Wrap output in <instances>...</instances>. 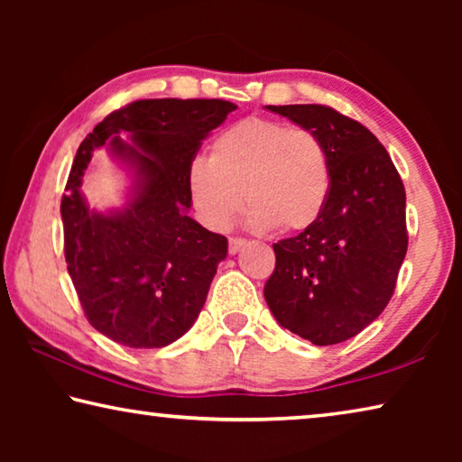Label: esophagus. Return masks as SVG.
<instances>
[{
	"mask_svg": "<svg viewBox=\"0 0 462 462\" xmlns=\"http://www.w3.org/2000/svg\"><path fill=\"white\" fill-rule=\"evenodd\" d=\"M246 246V240L245 238H230L228 240V253L230 254H236L240 248Z\"/></svg>",
	"mask_w": 462,
	"mask_h": 462,
	"instance_id": "34e87169",
	"label": "esophagus"
}]
</instances>
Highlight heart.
<instances>
[{
    "label": "heart",
    "mask_w": 462,
    "mask_h": 462,
    "mask_svg": "<svg viewBox=\"0 0 462 462\" xmlns=\"http://www.w3.org/2000/svg\"><path fill=\"white\" fill-rule=\"evenodd\" d=\"M187 189L199 220L212 230L228 228L246 203L253 228L301 232L324 212L330 162L311 130L246 118L214 140L209 162H193Z\"/></svg>",
    "instance_id": "obj_1"
}]
</instances>
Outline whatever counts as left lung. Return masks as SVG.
<instances>
[{"instance_id":"8db88e82","label":"left lung","mask_w":462,"mask_h":462,"mask_svg":"<svg viewBox=\"0 0 462 462\" xmlns=\"http://www.w3.org/2000/svg\"><path fill=\"white\" fill-rule=\"evenodd\" d=\"M319 136L330 162L322 216L279 240L264 300L277 322L316 346L353 338L391 300L408 253L402 177L373 132L318 104L267 106Z\"/></svg>"}]
</instances>
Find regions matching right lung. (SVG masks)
I'll list each match as a JSON object with an SVG mask.
<instances>
[{
    "mask_svg": "<svg viewBox=\"0 0 462 462\" xmlns=\"http://www.w3.org/2000/svg\"><path fill=\"white\" fill-rule=\"evenodd\" d=\"M234 109L224 99L132 101L77 151L60 201L67 269L89 324L114 342L162 348L198 319L228 240L187 214V175L201 140ZM101 145L133 177L127 203L109 213L91 210L80 193Z\"/></svg>",
    "mask_w": 462,
    "mask_h": 462,
    "instance_id": "obj_1",
    "label": "right lung"
}]
</instances>
